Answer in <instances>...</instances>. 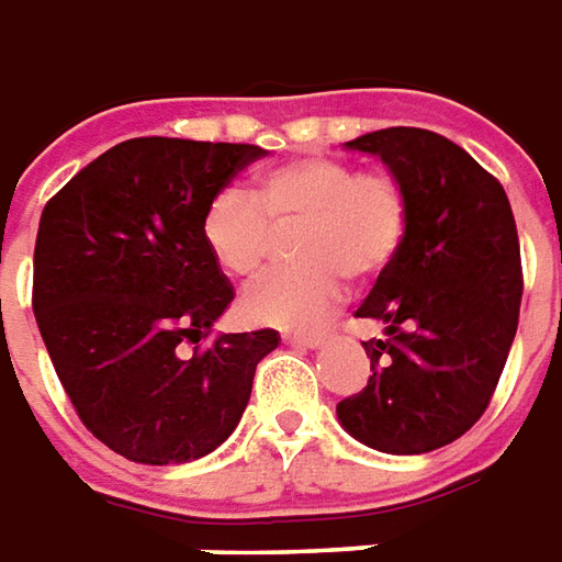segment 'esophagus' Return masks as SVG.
I'll list each match as a JSON object with an SVG mask.
<instances>
[{
	"label": "esophagus",
	"mask_w": 562,
	"mask_h": 562,
	"mask_svg": "<svg viewBox=\"0 0 562 562\" xmlns=\"http://www.w3.org/2000/svg\"><path fill=\"white\" fill-rule=\"evenodd\" d=\"M284 345H293V348H321L324 345V336H305V333H284Z\"/></svg>",
	"instance_id": "esophagus-1"
}]
</instances>
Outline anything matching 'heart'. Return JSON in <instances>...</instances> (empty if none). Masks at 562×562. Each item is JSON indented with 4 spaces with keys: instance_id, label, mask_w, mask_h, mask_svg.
Here are the masks:
<instances>
[{
    "instance_id": "1",
    "label": "heart",
    "mask_w": 562,
    "mask_h": 562,
    "mask_svg": "<svg viewBox=\"0 0 562 562\" xmlns=\"http://www.w3.org/2000/svg\"><path fill=\"white\" fill-rule=\"evenodd\" d=\"M272 226H293V272L266 274L241 296L250 324L314 326L341 300V274L369 278L400 250L408 226L405 187L390 172H357L336 157L262 169L250 193L226 187L202 214V241L229 278L260 272Z\"/></svg>"
}]
</instances>
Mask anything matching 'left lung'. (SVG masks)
Masks as SVG:
<instances>
[{
  "instance_id": "8db88e82",
  "label": "left lung",
  "mask_w": 562,
  "mask_h": 562,
  "mask_svg": "<svg viewBox=\"0 0 562 562\" xmlns=\"http://www.w3.org/2000/svg\"><path fill=\"white\" fill-rule=\"evenodd\" d=\"M405 187L400 250L357 308L384 326L363 341L372 375L336 405L366 448L427 453L472 427L503 375L520 312V248L503 184L463 147L417 126L345 142Z\"/></svg>"
}]
</instances>
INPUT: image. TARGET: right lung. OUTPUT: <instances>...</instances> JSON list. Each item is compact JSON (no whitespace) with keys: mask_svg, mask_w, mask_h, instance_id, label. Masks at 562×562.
<instances>
[{"mask_svg":"<svg viewBox=\"0 0 562 562\" xmlns=\"http://www.w3.org/2000/svg\"><path fill=\"white\" fill-rule=\"evenodd\" d=\"M260 157L257 145L130 138L42 211L38 333L83 427L133 463H190L221 448L257 363L281 341L257 329L199 348L236 300L202 241V214Z\"/></svg>","mask_w":562,"mask_h":562,"instance_id":"right-lung-1","label":"right lung"}]
</instances>
